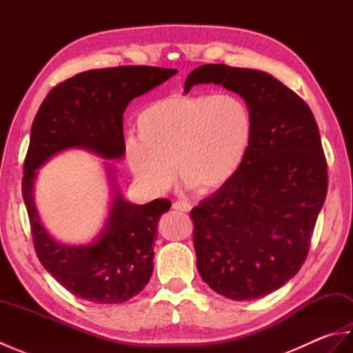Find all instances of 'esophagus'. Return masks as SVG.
I'll return each mask as SVG.
<instances>
[{"instance_id":"1","label":"esophagus","mask_w":353,"mask_h":353,"mask_svg":"<svg viewBox=\"0 0 353 353\" xmlns=\"http://www.w3.org/2000/svg\"><path fill=\"white\" fill-rule=\"evenodd\" d=\"M191 203L188 201H183V200H179L172 203V209H176V211H181V212H190L191 211Z\"/></svg>"}]
</instances>
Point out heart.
Instances as JSON below:
<instances>
[{
	"label": "heart",
	"mask_w": 353,
	"mask_h": 353,
	"mask_svg": "<svg viewBox=\"0 0 353 353\" xmlns=\"http://www.w3.org/2000/svg\"><path fill=\"white\" fill-rule=\"evenodd\" d=\"M138 138L125 157L139 182L165 191L179 181L211 194L235 177L253 137V117L234 94H174L150 103L137 117Z\"/></svg>",
	"instance_id": "obj_1"
}]
</instances>
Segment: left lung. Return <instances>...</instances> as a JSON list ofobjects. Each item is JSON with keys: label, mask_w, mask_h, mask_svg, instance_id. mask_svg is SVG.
<instances>
[{"label": "left lung", "mask_w": 353, "mask_h": 353, "mask_svg": "<svg viewBox=\"0 0 353 353\" xmlns=\"http://www.w3.org/2000/svg\"><path fill=\"white\" fill-rule=\"evenodd\" d=\"M221 85L250 108L253 137L235 177L191 211L197 270L232 301L281 288L310 252L327 192V165L311 109L270 74L221 63L201 65L185 92Z\"/></svg>", "instance_id": "left-lung-1"}]
</instances>
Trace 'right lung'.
Wrapping results in <instances>:
<instances>
[{
  "instance_id": "right-lung-1",
  "label": "right lung",
  "mask_w": 353,
  "mask_h": 353,
  "mask_svg": "<svg viewBox=\"0 0 353 353\" xmlns=\"http://www.w3.org/2000/svg\"><path fill=\"white\" fill-rule=\"evenodd\" d=\"M176 72L145 65L80 72L52 88L34 117L22 177L33 245L45 270L85 301L124 303L139 294L153 273L157 221L171 201L156 199L147 205H132L117 190L100 236L86 245H66L48 235L37 215L36 170L68 148H86L108 159L123 157L125 108Z\"/></svg>"
}]
</instances>
